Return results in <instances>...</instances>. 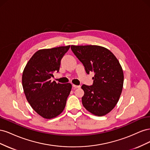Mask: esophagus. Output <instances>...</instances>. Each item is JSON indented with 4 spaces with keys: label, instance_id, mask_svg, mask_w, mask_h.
Listing matches in <instances>:
<instances>
[{
    "label": "esophagus",
    "instance_id": "34e87169",
    "mask_svg": "<svg viewBox=\"0 0 150 150\" xmlns=\"http://www.w3.org/2000/svg\"><path fill=\"white\" fill-rule=\"evenodd\" d=\"M72 87H73V88L75 89L76 88H80V86H77V85H75V84H72Z\"/></svg>",
    "mask_w": 150,
    "mask_h": 150
}]
</instances>
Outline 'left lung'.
I'll use <instances>...</instances> for the list:
<instances>
[{"mask_svg":"<svg viewBox=\"0 0 150 150\" xmlns=\"http://www.w3.org/2000/svg\"><path fill=\"white\" fill-rule=\"evenodd\" d=\"M72 51L83 63L87 74L93 72V84H83L82 103L92 114L102 116L118 102L124 75L118 60L110 50L99 46H71Z\"/></svg>","mask_w":150,"mask_h":150,"instance_id":"8db88e82","label":"left lung"}]
</instances>
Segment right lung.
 Here are the masks:
<instances>
[{
  "label": "right lung",
  "mask_w": 150,
  "mask_h": 150,
  "mask_svg": "<svg viewBox=\"0 0 150 150\" xmlns=\"http://www.w3.org/2000/svg\"><path fill=\"white\" fill-rule=\"evenodd\" d=\"M70 46L40 49L32 56L22 73V87L27 100L40 116L51 119L66 106L72 88L70 83L51 81L54 72L59 71L61 61Z\"/></svg>",
  "instance_id": "1"
}]
</instances>
